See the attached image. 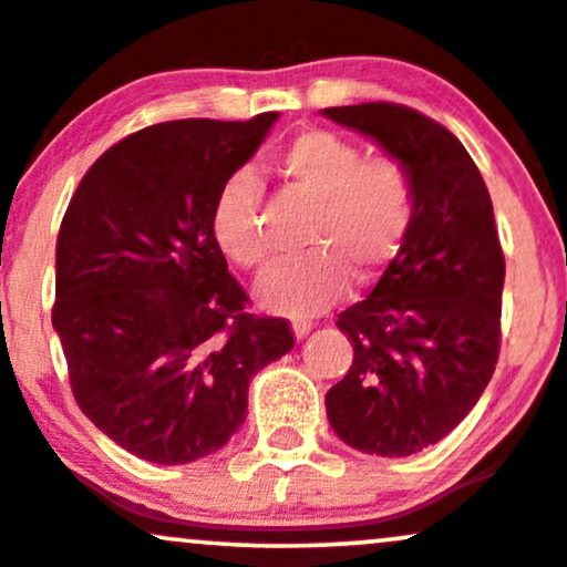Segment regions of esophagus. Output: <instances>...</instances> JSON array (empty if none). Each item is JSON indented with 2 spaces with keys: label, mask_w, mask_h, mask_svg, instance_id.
<instances>
[{
  "label": "esophagus",
  "mask_w": 567,
  "mask_h": 567,
  "mask_svg": "<svg viewBox=\"0 0 567 567\" xmlns=\"http://www.w3.org/2000/svg\"><path fill=\"white\" fill-rule=\"evenodd\" d=\"M312 326H316V323H312L310 318H299V316L291 318V329H295V337H297V339L308 337L310 331H312Z\"/></svg>",
  "instance_id": "esophagus-1"
}]
</instances>
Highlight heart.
<instances>
[{"label":"heart","instance_id":"b5f03b06","mask_svg":"<svg viewBox=\"0 0 567 567\" xmlns=\"http://www.w3.org/2000/svg\"><path fill=\"white\" fill-rule=\"evenodd\" d=\"M278 169L316 202L305 238L312 251L272 268L257 295L276 312L310 316L337 302L350 276L371 281L395 257L416 215V183L401 158H365L361 145L326 130L299 132L289 140ZM259 198V179L238 169L225 179L212 206L219 249L246 270L268 268L272 257Z\"/></svg>","mask_w":567,"mask_h":567}]
</instances>
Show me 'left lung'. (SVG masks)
<instances>
[{"label":"left lung","mask_w":567,"mask_h":567,"mask_svg":"<svg viewBox=\"0 0 567 567\" xmlns=\"http://www.w3.org/2000/svg\"><path fill=\"white\" fill-rule=\"evenodd\" d=\"M409 166L416 215L371 295L339 312L352 365L326 392L352 449L411 456L481 401L502 348L504 251L481 169L454 132L409 105L323 109Z\"/></svg>","instance_id":"1"}]
</instances>
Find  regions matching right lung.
Here are the masks:
<instances>
[{
	"instance_id": "add662e5",
	"label": "right lung",
	"mask_w": 567,
	"mask_h": 567,
	"mask_svg": "<svg viewBox=\"0 0 567 567\" xmlns=\"http://www.w3.org/2000/svg\"><path fill=\"white\" fill-rule=\"evenodd\" d=\"M276 118H179L126 135L86 169L60 223L52 326L73 398L145 462L223 449L251 377L295 348L289 321L246 310L212 230L219 188Z\"/></svg>"
}]
</instances>
